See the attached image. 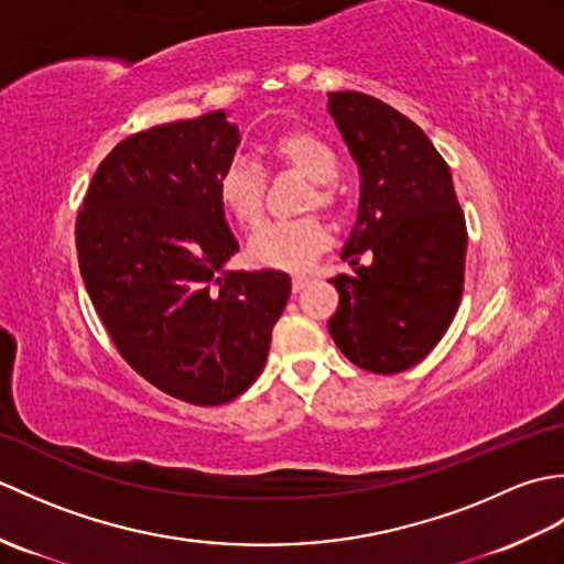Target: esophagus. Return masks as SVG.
Wrapping results in <instances>:
<instances>
[{
    "label": "esophagus",
    "instance_id": "esophagus-1",
    "mask_svg": "<svg viewBox=\"0 0 564 564\" xmlns=\"http://www.w3.org/2000/svg\"><path fill=\"white\" fill-rule=\"evenodd\" d=\"M310 279L307 275H293V293H301L303 289H307Z\"/></svg>",
    "mask_w": 564,
    "mask_h": 564
}]
</instances>
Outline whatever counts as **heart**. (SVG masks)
<instances>
[{
	"mask_svg": "<svg viewBox=\"0 0 564 564\" xmlns=\"http://www.w3.org/2000/svg\"><path fill=\"white\" fill-rule=\"evenodd\" d=\"M263 158L271 166L291 170L310 178V191L305 194L303 208H322L332 215L341 213L344 194L337 186L341 172L339 154L325 138L313 130H285V133L269 140L263 148ZM218 200L227 218L235 225L254 227L263 215V191H267V176L254 162L245 154L223 164L218 174ZM327 227L317 215H303V218L267 223L249 237L247 254L257 267L301 271L315 261L322 249L327 247Z\"/></svg>",
	"mask_w": 564,
	"mask_h": 564,
	"instance_id": "obj_1",
	"label": "heart"
}]
</instances>
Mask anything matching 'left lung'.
Wrapping results in <instances>:
<instances>
[{
  "mask_svg": "<svg viewBox=\"0 0 564 564\" xmlns=\"http://www.w3.org/2000/svg\"><path fill=\"white\" fill-rule=\"evenodd\" d=\"M329 113L361 174V200L329 281L339 307L329 334L370 373L392 376L434 349L458 313L467 227L446 160L424 130L380 99L332 91ZM361 253L375 261L357 263Z\"/></svg>",
  "mask_w": 564,
  "mask_h": 564,
  "instance_id": "obj_1",
  "label": "left lung"
}]
</instances>
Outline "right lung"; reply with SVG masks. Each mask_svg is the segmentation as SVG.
Returning a JSON list of instances; mask_svg holds the SVG:
<instances>
[{
  "mask_svg": "<svg viewBox=\"0 0 564 564\" xmlns=\"http://www.w3.org/2000/svg\"><path fill=\"white\" fill-rule=\"evenodd\" d=\"M237 142L225 111L128 135L99 164L75 225L79 273L116 349L198 406L259 378L291 295L283 271L223 269L239 245L215 184Z\"/></svg>",
  "mask_w": 564,
  "mask_h": 564,
  "instance_id": "1",
  "label": "right lung"
}]
</instances>
